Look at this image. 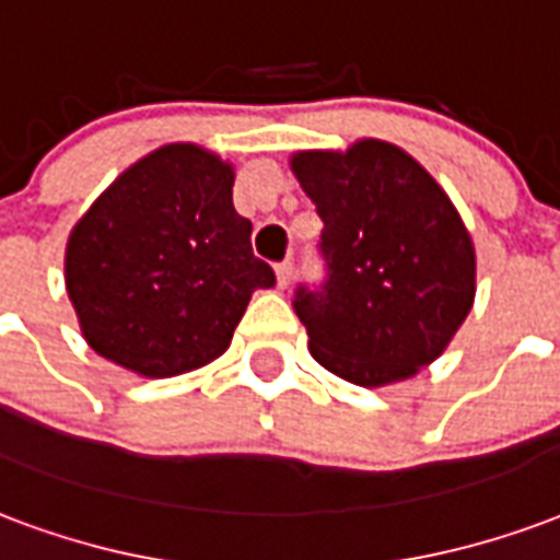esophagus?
Returning <instances> with one entry per match:
<instances>
[{
    "label": "esophagus",
    "instance_id": "1",
    "mask_svg": "<svg viewBox=\"0 0 560 560\" xmlns=\"http://www.w3.org/2000/svg\"><path fill=\"white\" fill-rule=\"evenodd\" d=\"M276 276H279V288L284 291L293 279V260H281L279 267H276Z\"/></svg>",
    "mask_w": 560,
    "mask_h": 560
}]
</instances>
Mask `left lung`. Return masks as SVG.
I'll return each mask as SVG.
<instances>
[{
  "mask_svg": "<svg viewBox=\"0 0 560 560\" xmlns=\"http://www.w3.org/2000/svg\"><path fill=\"white\" fill-rule=\"evenodd\" d=\"M324 221L320 291H296L308 351L357 387H387L434 363L465 324L477 255L465 221L420 161L387 140L293 152Z\"/></svg>",
  "mask_w": 560,
  "mask_h": 560,
  "instance_id": "1",
  "label": "left lung"
}]
</instances>
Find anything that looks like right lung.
<instances>
[{
  "label": "right lung",
  "instance_id": "1",
  "mask_svg": "<svg viewBox=\"0 0 560 560\" xmlns=\"http://www.w3.org/2000/svg\"><path fill=\"white\" fill-rule=\"evenodd\" d=\"M233 164L167 143L116 176L71 228L66 291L92 351L143 377L219 360L276 272L233 209Z\"/></svg>",
  "mask_w": 560,
  "mask_h": 560
}]
</instances>
